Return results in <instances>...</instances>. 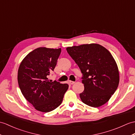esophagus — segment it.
<instances>
[{
  "instance_id": "esophagus-1",
  "label": "esophagus",
  "mask_w": 135,
  "mask_h": 135,
  "mask_svg": "<svg viewBox=\"0 0 135 135\" xmlns=\"http://www.w3.org/2000/svg\"><path fill=\"white\" fill-rule=\"evenodd\" d=\"M69 83H70V84H74L75 82H74V81L70 80V81H69Z\"/></svg>"
}]
</instances>
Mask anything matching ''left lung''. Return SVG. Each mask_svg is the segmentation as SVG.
<instances>
[{
	"label": "left lung",
	"instance_id": "obj_1",
	"mask_svg": "<svg viewBox=\"0 0 135 135\" xmlns=\"http://www.w3.org/2000/svg\"><path fill=\"white\" fill-rule=\"evenodd\" d=\"M66 49L83 75L84 90L79 95L82 101L94 108L104 105L117 90L120 80L117 63L110 52L98 44Z\"/></svg>",
	"mask_w": 135,
	"mask_h": 135
}]
</instances>
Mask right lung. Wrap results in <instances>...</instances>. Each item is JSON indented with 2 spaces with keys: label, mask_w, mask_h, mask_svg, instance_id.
Instances as JSON below:
<instances>
[{
  "label": "right lung",
  "mask_w": 135,
  "mask_h": 135,
  "mask_svg": "<svg viewBox=\"0 0 135 135\" xmlns=\"http://www.w3.org/2000/svg\"><path fill=\"white\" fill-rule=\"evenodd\" d=\"M61 48L40 47L27 54L18 71V82L23 95L36 110L49 112L60 106L68 84L48 79L54 70Z\"/></svg>",
  "instance_id": "right-lung-1"
}]
</instances>
